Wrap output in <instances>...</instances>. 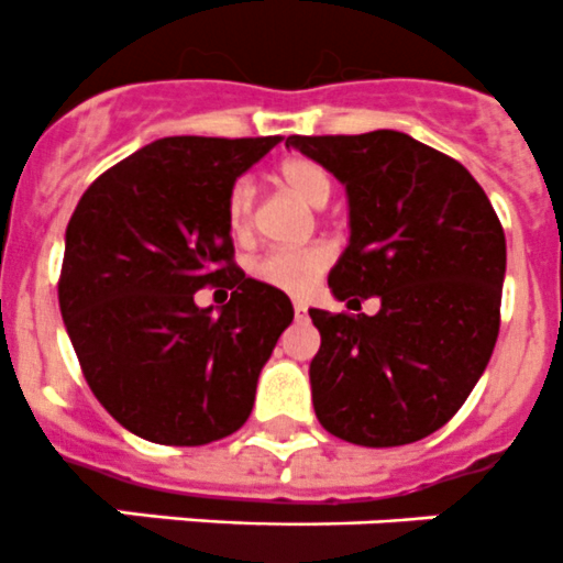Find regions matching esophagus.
I'll list each match as a JSON object with an SVG mask.
<instances>
[{"label": "esophagus", "instance_id": "1", "mask_svg": "<svg viewBox=\"0 0 563 563\" xmlns=\"http://www.w3.org/2000/svg\"><path fill=\"white\" fill-rule=\"evenodd\" d=\"M292 309H296V318L307 316V303L303 301H292Z\"/></svg>", "mask_w": 563, "mask_h": 563}]
</instances>
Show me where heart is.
Instances as JSON below:
<instances>
[{
    "mask_svg": "<svg viewBox=\"0 0 563 563\" xmlns=\"http://www.w3.org/2000/svg\"><path fill=\"white\" fill-rule=\"evenodd\" d=\"M278 180L287 189L307 200L309 206H327L332 198L329 173L312 158H285L276 169ZM256 187L251 178H236L225 198V223L236 240H245L254 231ZM334 251L327 242H316L307 247H271L256 260H251L247 273L287 296H303L318 285V278L332 267Z\"/></svg>",
    "mask_w": 563,
    "mask_h": 563,
    "instance_id": "obj_1",
    "label": "heart"
}]
</instances>
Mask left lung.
Instances as JSON below:
<instances>
[{
	"mask_svg": "<svg viewBox=\"0 0 563 563\" xmlns=\"http://www.w3.org/2000/svg\"><path fill=\"white\" fill-rule=\"evenodd\" d=\"M349 192L352 240L329 273L340 301L379 296L376 316L309 309V363L323 430L360 446H401L461 410L499 334L505 231L455 158L399 131L290 136Z\"/></svg>",
	"mask_w": 563,
	"mask_h": 563,
	"instance_id": "obj_1",
	"label": "left lung"
}]
</instances>
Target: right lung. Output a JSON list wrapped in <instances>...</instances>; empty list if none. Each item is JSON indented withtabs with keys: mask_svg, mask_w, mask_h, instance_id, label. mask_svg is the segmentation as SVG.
<instances>
[{
	"mask_svg": "<svg viewBox=\"0 0 563 563\" xmlns=\"http://www.w3.org/2000/svg\"><path fill=\"white\" fill-rule=\"evenodd\" d=\"M278 142L158 139L106 169L66 225V332L97 401L144 441L200 446L251 416L292 303L236 267L225 198ZM209 284L232 290L218 317L194 303Z\"/></svg>",
	"mask_w": 563,
	"mask_h": 563,
	"instance_id": "add662e5",
	"label": "right lung"
}]
</instances>
